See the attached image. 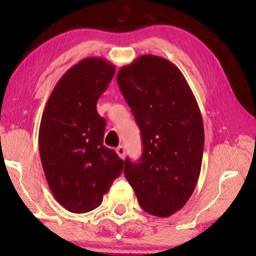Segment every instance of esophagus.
<instances>
[{
    "label": "esophagus",
    "mask_w": 256,
    "mask_h": 256,
    "mask_svg": "<svg viewBox=\"0 0 256 256\" xmlns=\"http://www.w3.org/2000/svg\"><path fill=\"white\" fill-rule=\"evenodd\" d=\"M116 154L118 155V157H121V158H124V156H126L124 146H118L116 148Z\"/></svg>",
    "instance_id": "34e87169"
}]
</instances>
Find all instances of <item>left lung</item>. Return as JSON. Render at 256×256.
<instances>
[{
  "label": "left lung",
  "mask_w": 256,
  "mask_h": 256,
  "mask_svg": "<svg viewBox=\"0 0 256 256\" xmlns=\"http://www.w3.org/2000/svg\"><path fill=\"white\" fill-rule=\"evenodd\" d=\"M118 84L141 130L143 154L124 160V177L141 208L166 218L194 191L204 150V126L183 73L162 57L143 54L122 66Z\"/></svg>",
  "instance_id": "8db88e82"
}]
</instances>
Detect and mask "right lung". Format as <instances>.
Instances as JSON below:
<instances>
[{"instance_id": "right-lung-1", "label": "right lung", "mask_w": 256, "mask_h": 256, "mask_svg": "<svg viewBox=\"0 0 256 256\" xmlns=\"http://www.w3.org/2000/svg\"><path fill=\"white\" fill-rule=\"evenodd\" d=\"M114 73L106 59H82L59 79L42 116V166L56 200L70 212L100 206L124 170V160L104 146L106 121L96 110Z\"/></svg>"}]
</instances>
